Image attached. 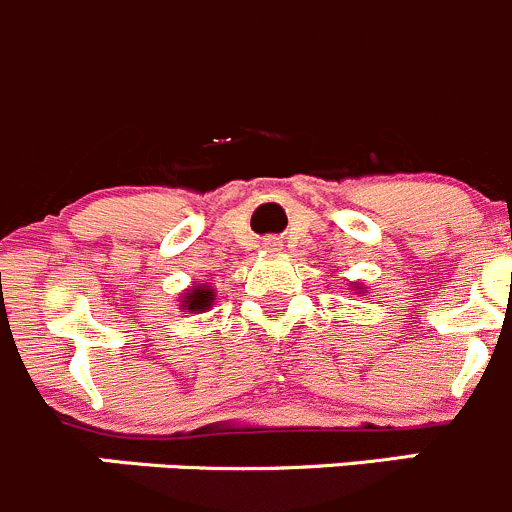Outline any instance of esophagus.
I'll use <instances>...</instances> for the list:
<instances>
[{"mask_svg":"<svg viewBox=\"0 0 512 512\" xmlns=\"http://www.w3.org/2000/svg\"><path fill=\"white\" fill-rule=\"evenodd\" d=\"M263 249H268V251L281 249V239H276V236H268V239H263Z\"/></svg>","mask_w":512,"mask_h":512,"instance_id":"esophagus-1","label":"esophagus"}]
</instances>
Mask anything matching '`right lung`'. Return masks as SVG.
I'll list each match as a JSON object with an SVG mask.
<instances>
[{
	"mask_svg": "<svg viewBox=\"0 0 512 512\" xmlns=\"http://www.w3.org/2000/svg\"><path fill=\"white\" fill-rule=\"evenodd\" d=\"M211 303H214V291H211L209 286H194L184 296L181 306H184L186 311H191V313H194V311L199 313V311H206V308H211Z\"/></svg>",
	"mask_w": 512,
	"mask_h": 512,
	"instance_id": "1",
	"label": "right lung"
}]
</instances>
